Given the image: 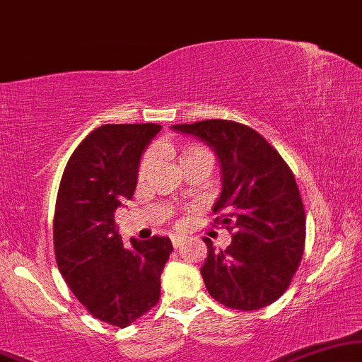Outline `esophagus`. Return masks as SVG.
<instances>
[{"instance_id":"1","label":"esophagus","mask_w":362,"mask_h":362,"mask_svg":"<svg viewBox=\"0 0 362 362\" xmlns=\"http://www.w3.org/2000/svg\"><path fill=\"white\" fill-rule=\"evenodd\" d=\"M184 237H182V235H172V243H173V247L175 248H180L182 247V243H184Z\"/></svg>"}]
</instances>
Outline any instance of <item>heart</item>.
Masks as SVG:
<instances>
[{"mask_svg": "<svg viewBox=\"0 0 362 362\" xmlns=\"http://www.w3.org/2000/svg\"><path fill=\"white\" fill-rule=\"evenodd\" d=\"M200 156H209V153H206L204 148L199 147V146H190L180 153V163L185 162V160H190V158L200 157ZM151 163H152V153H146V156H144V158L141 160V165H139V178L146 177V173L148 170V167H151Z\"/></svg>", "mask_w": 362, "mask_h": 362, "instance_id": "obj_1", "label": "heart"}]
</instances>
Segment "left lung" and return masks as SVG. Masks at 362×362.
<instances>
[{"label":"left lung","mask_w":362,"mask_h":362,"mask_svg":"<svg viewBox=\"0 0 362 362\" xmlns=\"http://www.w3.org/2000/svg\"><path fill=\"white\" fill-rule=\"evenodd\" d=\"M215 152L221 192L215 223L235 228L225 250L205 238L202 276L210 296L226 308L253 311L272 305L290 286L303 258L306 216L295 175L281 156L247 125L210 119L172 125Z\"/></svg>","instance_id":"obj_1"}]
</instances>
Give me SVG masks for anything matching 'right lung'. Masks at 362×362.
Segmentation results:
<instances>
[{
  "label": "right lung",
  "mask_w": 362,
  "mask_h": 362,
  "mask_svg": "<svg viewBox=\"0 0 362 362\" xmlns=\"http://www.w3.org/2000/svg\"><path fill=\"white\" fill-rule=\"evenodd\" d=\"M158 124H105L79 144L62 173L54 211L57 268L99 321L127 327L157 305L172 253L167 237L125 248L114 214L131 200L139 165Z\"/></svg>",
  "instance_id": "obj_1"
}]
</instances>
